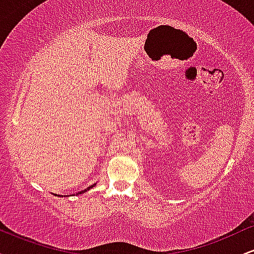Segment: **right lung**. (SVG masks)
Wrapping results in <instances>:
<instances>
[{"label": "right lung", "instance_id": "right-lung-1", "mask_svg": "<svg viewBox=\"0 0 254 254\" xmlns=\"http://www.w3.org/2000/svg\"><path fill=\"white\" fill-rule=\"evenodd\" d=\"M93 186H95V184H94V185H90V186H89V188H87V189H86V190H83V191H80V192H78V193H77V194H81V193H83V192H86L87 190H89V189H92V188H93Z\"/></svg>", "mask_w": 254, "mask_h": 254}]
</instances>
